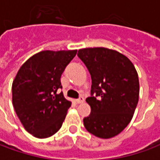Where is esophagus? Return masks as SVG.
I'll use <instances>...</instances> for the list:
<instances>
[{
  "instance_id": "1",
  "label": "esophagus",
  "mask_w": 160,
  "mask_h": 160,
  "mask_svg": "<svg viewBox=\"0 0 160 160\" xmlns=\"http://www.w3.org/2000/svg\"><path fill=\"white\" fill-rule=\"evenodd\" d=\"M84 101H85V99H84L83 97H80L78 99H76V103L77 104H82Z\"/></svg>"
}]
</instances>
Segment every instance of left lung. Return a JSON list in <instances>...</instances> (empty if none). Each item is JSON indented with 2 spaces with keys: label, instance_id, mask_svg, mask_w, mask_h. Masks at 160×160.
Returning a JSON list of instances; mask_svg holds the SVG:
<instances>
[{
  "label": "left lung",
  "instance_id": "left-lung-1",
  "mask_svg": "<svg viewBox=\"0 0 160 160\" xmlns=\"http://www.w3.org/2000/svg\"><path fill=\"white\" fill-rule=\"evenodd\" d=\"M92 78L90 115L83 119L87 130L109 139L120 134L131 119L139 100V78L128 57L107 48L79 49Z\"/></svg>",
  "mask_w": 160,
  "mask_h": 160
}]
</instances>
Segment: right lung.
<instances>
[{
  "label": "right lung",
  "mask_w": 160,
  "mask_h": 160,
  "mask_svg": "<svg viewBox=\"0 0 160 160\" xmlns=\"http://www.w3.org/2000/svg\"><path fill=\"white\" fill-rule=\"evenodd\" d=\"M77 50H44L20 67L12 86V104L27 132L40 139L59 130L71 101L63 96L61 76Z\"/></svg>",
  "instance_id": "1"
}]
</instances>
